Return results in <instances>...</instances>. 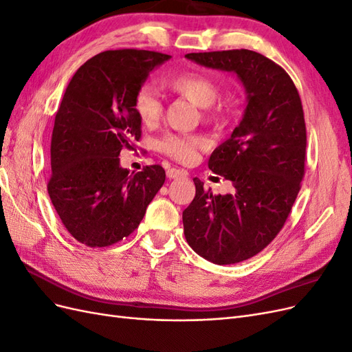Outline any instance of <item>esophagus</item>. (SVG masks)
<instances>
[{"instance_id": "obj_1", "label": "esophagus", "mask_w": 352, "mask_h": 352, "mask_svg": "<svg viewBox=\"0 0 352 352\" xmlns=\"http://www.w3.org/2000/svg\"><path fill=\"white\" fill-rule=\"evenodd\" d=\"M166 175H167V177L168 179H177V177H184V176H186V172H184V170H179V168H168L167 172H166Z\"/></svg>"}]
</instances>
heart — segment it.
Wrapping results in <instances>:
<instances>
[{"label":"heart","mask_w":352,"mask_h":352,"mask_svg":"<svg viewBox=\"0 0 352 352\" xmlns=\"http://www.w3.org/2000/svg\"><path fill=\"white\" fill-rule=\"evenodd\" d=\"M168 88H172L182 97L204 109L206 117L210 120H219L223 116L221 105H216L220 95L219 83L204 73L186 72L176 74L166 80ZM133 109L145 126H155L163 117V98L162 94L153 83H144L138 88L133 98ZM206 141L201 136L192 135H166L158 144V148L168 157L177 162L189 163L195 158L197 150L204 146Z\"/></svg>","instance_id":"heart-1"}]
</instances>
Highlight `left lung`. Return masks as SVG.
<instances>
[{"mask_svg":"<svg viewBox=\"0 0 352 352\" xmlns=\"http://www.w3.org/2000/svg\"><path fill=\"white\" fill-rule=\"evenodd\" d=\"M198 65L235 73L247 109L208 167L233 190L212 195L194 179L195 198L185 208V238L202 258L235 264L254 257L276 238L301 188L307 131L300 94L279 65L250 50L190 52Z\"/></svg>","mask_w":352,"mask_h":352,"instance_id":"left-lung-1","label":"left lung"}]
</instances>
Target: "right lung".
<instances>
[{
    "label": "right lung",
    "instance_id": "right-lung-1",
    "mask_svg": "<svg viewBox=\"0 0 352 352\" xmlns=\"http://www.w3.org/2000/svg\"><path fill=\"white\" fill-rule=\"evenodd\" d=\"M170 56L146 50H110L73 74L56 114L48 194L70 235L88 247H109L140 226L163 186L162 166L132 172L120 151L141 140L133 109L138 88Z\"/></svg>",
    "mask_w": 352,
    "mask_h": 352
}]
</instances>
